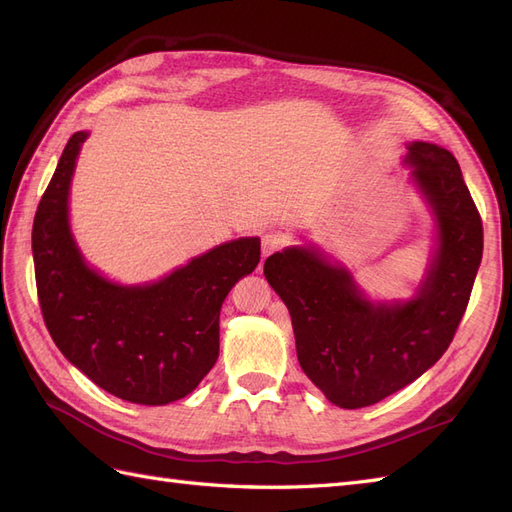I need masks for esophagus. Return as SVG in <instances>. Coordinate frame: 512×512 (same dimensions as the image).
<instances>
[{"mask_svg":"<svg viewBox=\"0 0 512 512\" xmlns=\"http://www.w3.org/2000/svg\"><path fill=\"white\" fill-rule=\"evenodd\" d=\"M286 243V235H282V232H267V235L262 237V258L284 250Z\"/></svg>","mask_w":512,"mask_h":512,"instance_id":"obj_1","label":"esophagus"}]
</instances>
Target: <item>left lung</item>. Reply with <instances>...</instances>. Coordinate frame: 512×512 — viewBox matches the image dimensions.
I'll return each mask as SVG.
<instances>
[{"mask_svg":"<svg viewBox=\"0 0 512 512\" xmlns=\"http://www.w3.org/2000/svg\"><path fill=\"white\" fill-rule=\"evenodd\" d=\"M436 215L438 245L408 301H369L348 269L318 247L265 260L286 303L305 376L331 404L356 410L404 389L451 346L483 258V222L451 151L414 141L404 160Z\"/></svg>","mask_w":512,"mask_h":512,"instance_id":"8db88e82","label":"left lung"}]
</instances>
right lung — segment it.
<instances>
[{"instance_id": "right-lung-1", "label": "right lung", "mask_w": 512, "mask_h": 512, "mask_svg": "<svg viewBox=\"0 0 512 512\" xmlns=\"http://www.w3.org/2000/svg\"><path fill=\"white\" fill-rule=\"evenodd\" d=\"M87 132H74L34 218L42 318L55 346L100 389L143 406L192 393L220 354V309L260 260L243 237L192 258L158 282L121 286L91 269L74 243L68 194Z\"/></svg>"}]
</instances>
